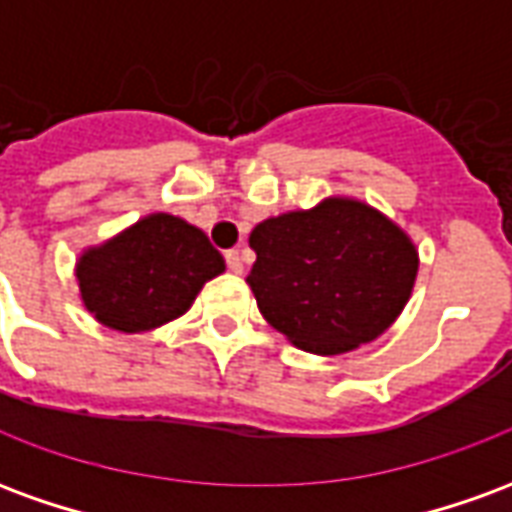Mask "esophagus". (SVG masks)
Masks as SVG:
<instances>
[{"label":"esophagus","mask_w":512,"mask_h":512,"mask_svg":"<svg viewBox=\"0 0 512 512\" xmlns=\"http://www.w3.org/2000/svg\"><path fill=\"white\" fill-rule=\"evenodd\" d=\"M224 260H227V268H230L233 274H241V271H244V263H241V252H238V249L224 252Z\"/></svg>","instance_id":"esophagus-1"}]
</instances>
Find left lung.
Here are the masks:
<instances>
[{"label": "left lung", "mask_w": 512, "mask_h": 512, "mask_svg": "<svg viewBox=\"0 0 512 512\" xmlns=\"http://www.w3.org/2000/svg\"><path fill=\"white\" fill-rule=\"evenodd\" d=\"M249 288L277 332L310 354L373 343L406 307L417 249L365 202L332 197L260 222L249 235Z\"/></svg>", "instance_id": "left-lung-1"}]
</instances>
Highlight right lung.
Segmentation results:
<instances>
[{"instance_id": "1", "label": "right lung", "mask_w": 512, "mask_h": 512, "mask_svg": "<svg viewBox=\"0 0 512 512\" xmlns=\"http://www.w3.org/2000/svg\"><path fill=\"white\" fill-rule=\"evenodd\" d=\"M222 271L224 257L208 235L169 213H150L76 263L84 307L128 334L180 318Z\"/></svg>"}]
</instances>
